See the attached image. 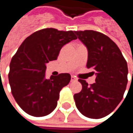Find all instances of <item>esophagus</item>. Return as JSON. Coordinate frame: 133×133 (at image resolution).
<instances>
[{
	"label": "esophagus",
	"mask_w": 133,
	"mask_h": 133,
	"mask_svg": "<svg viewBox=\"0 0 133 133\" xmlns=\"http://www.w3.org/2000/svg\"><path fill=\"white\" fill-rule=\"evenodd\" d=\"M77 78L74 76H71V82H76Z\"/></svg>",
	"instance_id": "obj_1"
}]
</instances>
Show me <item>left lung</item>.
I'll return each instance as SVG.
<instances>
[{
	"label": "left lung",
	"instance_id": "obj_1",
	"mask_svg": "<svg viewBox=\"0 0 133 133\" xmlns=\"http://www.w3.org/2000/svg\"><path fill=\"white\" fill-rule=\"evenodd\" d=\"M88 49L87 67L95 73V83L78 79L82 89L74 95L77 109L85 117L99 119L112 112L122 100L127 84L126 60L109 37L94 30L75 31Z\"/></svg>",
	"mask_w": 133,
	"mask_h": 133
}]
</instances>
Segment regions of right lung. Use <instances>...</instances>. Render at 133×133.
Masks as SVG:
<instances>
[{
    "mask_svg": "<svg viewBox=\"0 0 133 133\" xmlns=\"http://www.w3.org/2000/svg\"><path fill=\"white\" fill-rule=\"evenodd\" d=\"M77 37L74 32L45 28L27 37L10 64L9 82L12 94L27 114L49 115L56 108L60 91L70 83L69 73L45 78L46 63L55 61L64 45Z\"/></svg>",
    "mask_w": 133,
    "mask_h": 133,
    "instance_id": "right-lung-1",
    "label": "right lung"
}]
</instances>
